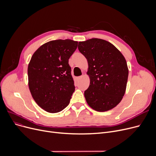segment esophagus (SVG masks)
<instances>
[{
    "label": "esophagus",
    "mask_w": 156,
    "mask_h": 156,
    "mask_svg": "<svg viewBox=\"0 0 156 156\" xmlns=\"http://www.w3.org/2000/svg\"><path fill=\"white\" fill-rule=\"evenodd\" d=\"M83 78V76H78V77H77L76 78V80H77V81H79V80H80L81 78Z\"/></svg>",
    "instance_id": "1"
}]
</instances>
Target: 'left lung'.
Segmentation results:
<instances>
[{
	"mask_svg": "<svg viewBox=\"0 0 156 156\" xmlns=\"http://www.w3.org/2000/svg\"><path fill=\"white\" fill-rule=\"evenodd\" d=\"M78 49L88 65L90 85L84 92L88 105L99 112L115 108L126 92L128 68L125 57L111 43L100 38L79 42Z\"/></svg>",
	"mask_w": 156,
	"mask_h": 156,
	"instance_id": "8db88e82",
	"label": "left lung"
}]
</instances>
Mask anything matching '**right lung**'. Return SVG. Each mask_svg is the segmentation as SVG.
Here are the masks:
<instances>
[{
	"label": "right lung",
	"mask_w": 156,
	"mask_h": 156,
	"mask_svg": "<svg viewBox=\"0 0 156 156\" xmlns=\"http://www.w3.org/2000/svg\"><path fill=\"white\" fill-rule=\"evenodd\" d=\"M78 42L56 40L41 45L28 66V87L33 99L44 111L56 113L68 105L75 91L68 60Z\"/></svg>",
	"instance_id": "1"
}]
</instances>
